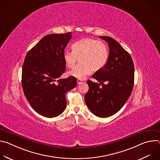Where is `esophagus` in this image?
Instances as JSON below:
<instances>
[{"label": "esophagus", "instance_id": "esophagus-1", "mask_svg": "<svg viewBox=\"0 0 160 160\" xmlns=\"http://www.w3.org/2000/svg\"><path fill=\"white\" fill-rule=\"evenodd\" d=\"M83 82V80H81V79H77V83H78V85H80V84L82 83Z\"/></svg>", "mask_w": 160, "mask_h": 160}]
</instances>
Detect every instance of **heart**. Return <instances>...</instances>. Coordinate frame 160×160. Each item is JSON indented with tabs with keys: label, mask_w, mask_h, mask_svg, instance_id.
Here are the masks:
<instances>
[{
	"label": "heart",
	"mask_w": 160,
	"mask_h": 160,
	"mask_svg": "<svg viewBox=\"0 0 160 160\" xmlns=\"http://www.w3.org/2000/svg\"><path fill=\"white\" fill-rule=\"evenodd\" d=\"M73 51H65L63 59L68 68H73L80 59V64L69 73L78 79H84L91 72H98L105 66L109 58L107 44L98 40L85 38L72 45Z\"/></svg>",
	"instance_id": "b5f03b06"
}]
</instances>
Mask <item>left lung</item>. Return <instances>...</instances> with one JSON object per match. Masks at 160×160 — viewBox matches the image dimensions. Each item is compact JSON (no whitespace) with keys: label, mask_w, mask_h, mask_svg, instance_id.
<instances>
[{"label":"left lung","mask_w":160,"mask_h":160,"mask_svg":"<svg viewBox=\"0 0 160 160\" xmlns=\"http://www.w3.org/2000/svg\"><path fill=\"white\" fill-rule=\"evenodd\" d=\"M99 38L108 43L109 58L102 69L92 75L99 83L87 81L89 88L85 101L94 115L107 118L117 113L130 97L134 83V65L130 54L115 39Z\"/></svg>","instance_id":"left-lung-1"}]
</instances>
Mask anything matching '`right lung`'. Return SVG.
Here are the masks:
<instances>
[{
	"instance_id": "add662e5",
	"label": "right lung",
	"mask_w": 160,
	"mask_h": 160,
	"mask_svg": "<svg viewBox=\"0 0 160 160\" xmlns=\"http://www.w3.org/2000/svg\"><path fill=\"white\" fill-rule=\"evenodd\" d=\"M72 37L71 32L45 36L25 58L22 90L32 108L45 117L60 115L66 107V92L77 85L75 77L58 79L66 70L63 54Z\"/></svg>"
}]
</instances>
